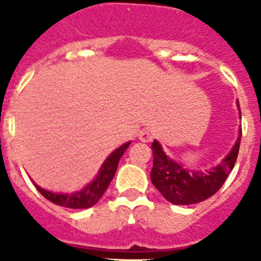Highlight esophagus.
I'll return each mask as SVG.
<instances>
[{"mask_svg": "<svg viewBox=\"0 0 261 261\" xmlns=\"http://www.w3.org/2000/svg\"><path fill=\"white\" fill-rule=\"evenodd\" d=\"M138 140L142 142H151L153 141V133L147 129H144L141 132L138 133Z\"/></svg>", "mask_w": 261, "mask_h": 261, "instance_id": "1", "label": "esophagus"}]
</instances>
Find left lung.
Returning a JSON list of instances; mask_svg holds the SVG:
<instances>
[{
  "label": "left lung",
  "mask_w": 261,
  "mask_h": 261,
  "mask_svg": "<svg viewBox=\"0 0 261 261\" xmlns=\"http://www.w3.org/2000/svg\"><path fill=\"white\" fill-rule=\"evenodd\" d=\"M239 108V103H238ZM242 129L230 153L217 167L208 171H191L183 165L166 155L158 141L151 144L153 168L150 179L167 201L175 205L197 204L209 199L225 183L235 165L241 145Z\"/></svg>",
  "instance_id": "8db88e82"
}]
</instances>
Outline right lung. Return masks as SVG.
Wrapping results in <instances>:
<instances>
[{"label": "right lung", "instance_id": "add662e5", "mask_svg": "<svg viewBox=\"0 0 261 261\" xmlns=\"http://www.w3.org/2000/svg\"><path fill=\"white\" fill-rule=\"evenodd\" d=\"M130 142H126L123 146L117 147L116 150L112 151L110 154L107 159L105 161V163L102 165L100 170H99L98 175L94 179L91 183L87 184L84 190L78 191V192L73 193H57V192H50V191L44 190L36 186V190L44 196L45 199L49 200L53 204L60 205V206H65V208L70 209H86L95 205L96 202L100 200V197L103 196L105 191L107 190L108 186H110L112 177L115 176V172L117 170V165H119V161L121 158L125 150L129 147Z\"/></svg>", "mask_w": 261, "mask_h": 261}]
</instances>
